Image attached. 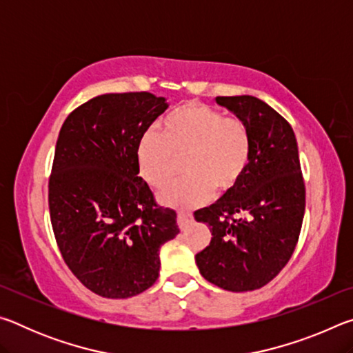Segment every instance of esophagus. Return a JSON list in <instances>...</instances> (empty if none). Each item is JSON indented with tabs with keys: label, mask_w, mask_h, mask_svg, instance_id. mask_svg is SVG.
Returning a JSON list of instances; mask_svg holds the SVG:
<instances>
[{
	"label": "esophagus",
	"mask_w": 353,
	"mask_h": 353,
	"mask_svg": "<svg viewBox=\"0 0 353 353\" xmlns=\"http://www.w3.org/2000/svg\"><path fill=\"white\" fill-rule=\"evenodd\" d=\"M194 223V216L188 212H179L177 213V224L181 230H187L188 227Z\"/></svg>",
	"instance_id": "1"
}]
</instances>
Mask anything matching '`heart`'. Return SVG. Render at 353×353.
<instances>
[{"mask_svg": "<svg viewBox=\"0 0 353 353\" xmlns=\"http://www.w3.org/2000/svg\"><path fill=\"white\" fill-rule=\"evenodd\" d=\"M250 154L252 140L240 118L191 101L163 119L162 134L151 129L141 135L135 157L140 176L155 188L170 182L187 157L188 176L160 191V201L193 208L210 201L214 190L234 191L246 174Z\"/></svg>", "mask_w": 353, "mask_h": 353, "instance_id": "obj_1", "label": "heart"}]
</instances>
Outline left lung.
<instances>
[{
	"label": "left lung",
	"mask_w": 353,
	"mask_h": 353,
	"mask_svg": "<svg viewBox=\"0 0 353 353\" xmlns=\"http://www.w3.org/2000/svg\"><path fill=\"white\" fill-rule=\"evenodd\" d=\"M216 103L246 124L252 154L240 185L194 212L212 232L196 265L219 288L252 291L283 270L301 234L305 185L297 141L290 123L259 98L218 97Z\"/></svg>",
	"instance_id": "left-lung-1"
}]
</instances>
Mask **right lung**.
<instances>
[{
    "label": "right lung",
    "instance_id": "obj_1",
    "mask_svg": "<svg viewBox=\"0 0 353 353\" xmlns=\"http://www.w3.org/2000/svg\"><path fill=\"white\" fill-rule=\"evenodd\" d=\"M168 109L148 92L107 93L70 113L59 132L48 202L59 250L94 294L126 299L155 283L159 250L179 234L139 177L137 145Z\"/></svg>",
    "mask_w": 353,
    "mask_h": 353
}]
</instances>
